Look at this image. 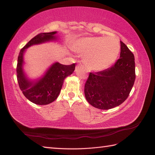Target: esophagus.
<instances>
[{"label":"esophagus","mask_w":155,"mask_h":155,"mask_svg":"<svg viewBox=\"0 0 155 155\" xmlns=\"http://www.w3.org/2000/svg\"><path fill=\"white\" fill-rule=\"evenodd\" d=\"M81 62H78V65H81Z\"/></svg>","instance_id":"esophagus-1"}]
</instances>
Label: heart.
Listing matches in <instances>:
<instances>
[{"mask_svg": "<svg viewBox=\"0 0 155 155\" xmlns=\"http://www.w3.org/2000/svg\"><path fill=\"white\" fill-rule=\"evenodd\" d=\"M120 46L113 37L81 38L73 45V50L84 56L88 69L101 71L113 64L119 54Z\"/></svg>", "mask_w": 155, "mask_h": 155, "instance_id": "1", "label": "heart"}]
</instances>
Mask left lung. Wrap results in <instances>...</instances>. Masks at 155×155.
<instances>
[{
	"label": "left lung",
	"mask_w": 155,
	"mask_h": 155,
	"mask_svg": "<svg viewBox=\"0 0 155 155\" xmlns=\"http://www.w3.org/2000/svg\"><path fill=\"white\" fill-rule=\"evenodd\" d=\"M133 52L120 41V54L115 64L106 70L90 72L84 95L92 106L108 110L119 106L128 98L135 80Z\"/></svg>",
	"instance_id": "1"
}]
</instances>
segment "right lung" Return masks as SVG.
<instances>
[{"instance_id":"right-lung-1","label":"right lung","mask_w":155,"mask_h":155,"mask_svg":"<svg viewBox=\"0 0 155 155\" xmlns=\"http://www.w3.org/2000/svg\"><path fill=\"white\" fill-rule=\"evenodd\" d=\"M56 31L42 32L35 36L20 51L18 57L16 72L19 87L25 97L36 104H48L57 99L64 78L71 75L75 68V63L64 65L55 62L48 69L43 77L37 81H30L26 77L22 68L24 64L23 54L25 49L32 45L56 40Z\"/></svg>"}]
</instances>
